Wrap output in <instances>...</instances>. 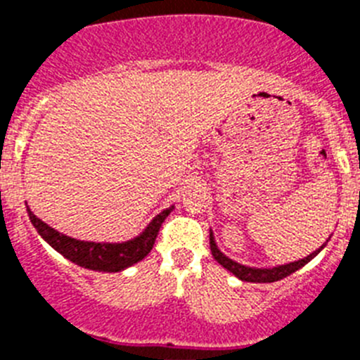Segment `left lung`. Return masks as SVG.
Returning <instances> with one entry per match:
<instances>
[{"instance_id":"1","label":"left lung","mask_w":360,"mask_h":360,"mask_svg":"<svg viewBox=\"0 0 360 360\" xmlns=\"http://www.w3.org/2000/svg\"><path fill=\"white\" fill-rule=\"evenodd\" d=\"M328 240H326L319 249H316L314 252H310L309 257L301 258V260L289 262V264H281V265H273V267H251V265L238 264V262H235V260H231L229 257H226L224 252L219 249V245H217L215 235H213V231L210 229V248H212L213 258H215V260L219 262L222 267L228 269L229 273L235 274L238 280L251 281V283H273V281L283 280V278H287L289 274L296 273L297 269H301L303 265L309 264L314 257H317V255H319V252L325 249V245L328 244Z\"/></svg>"}]
</instances>
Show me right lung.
I'll list each match as a JSON object with an SVG mask.
<instances>
[{
  "label": "right lung",
  "instance_id": "right-lung-1",
  "mask_svg": "<svg viewBox=\"0 0 360 360\" xmlns=\"http://www.w3.org/2000/svg\"><path fill=\"white\" fill-rule=\"evenodd\" d=\"M174 210V204L170 208H165L163 212L158 213L154 219L147 224V228L138 236L125 242H89V240H77L73 236H68L64 233L57 231L46 222L34 215L27 204V212L30 217V222L37 233L43 236L51 248L60 252L64 258H68L73 264L80 265L89 271H98V273H120L131 265L143 260L150 252L152 245L156 242L158 231H160L163 220L170 215Z\"/></svg>",
  "mask_w": 360,
  "mask_h": 360
}]
</instances>
